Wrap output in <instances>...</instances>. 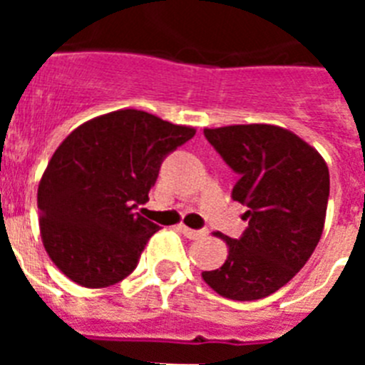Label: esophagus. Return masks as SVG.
<instances>
[{"label":"esophagus","instance_id":"esophagus-1","mask_svg":"<svg viewBox=\"0 0 365 365\" xmlns=\"http://www.w3.org/2000/svg\"><path fill=\"white\" fill-rule=\"evenodd\" d=\"M177 230H179L180 234H185L188 240H202V237H206V235H208V230H192V228L185 227V225H179V227H177Z\"/></svg>","mask_w":365,"mask_h":365}]
</instances>
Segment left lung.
<instances>
[{"mask_svg": "<svg viewBox=\"0 0 365 365\" xmlns=\"http://www.w3.org/2000/svg\"><path fill=\"white\" fill-rule=\"evenodd\" d=\"M205 137L240 175L232 197L248 208V227L240 240L214 232L227 243L228 256L219 269L201 276L222 298H267L294 278L320 241L329 199L327 163L279 125L205 128Z\"/></svg>", "mask_w": 365, "mask_h": 365, "instance_id": "left-lung-1", "label": "left lung"}]
</instances>
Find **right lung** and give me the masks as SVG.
Returning <instances> with one entry per match:
<instances>
[{"mask_svg":"<svg viewBox=\"0 0 365 365\" xmlns=\"http://www.w3.org/2000/svg\"><path fill=\"white\" fill-rule=\"evenodd\" d=\"M195 135L138 109L83 122L58 146L38 186L40 235L71 282L104 289L137 267L159 225L135 214L164 157Z\"/></svg>","mask_w":365,"mask_h":365,"instance_id":"right-lung-1","label":"right lung"}]
</instances>
